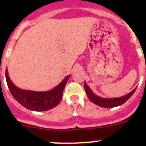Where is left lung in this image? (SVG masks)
Returning <instances> with one entry per match:
<instances>
[{"label": "left lung", "mask_w": 146, "mask_h": 146, "mask_svg": "<svg viewBox=\"0 0 146 146\" xmlns=\"http://www.w3.org/2000/svg\"><path fill=\"white\" fill-rule=\"evenodd\" d=\"M84 88L85 91H86V94H87L88 99L94 103L95 104L98 105L102 108H112L114 107L120 106L121 104H123V103L126 102L130 97H131L133 94L135 93V90L137 88H135L133 91H131V92L129 93L128 94H126L125 96H121V97L118 98H102L100 96H98L97 95L94 94L91 90V88H89V86L86 84V82H85L84 83Z\"/></svg>", "instance_id": "1"}]
</instances>
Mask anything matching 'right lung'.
Wrapping results in <instances>:
<instances>
[{
    "label": "right lung",
    "mask_w": 146,
    "mask_h": 146,
    "mask_svg": "<svg viewBox=\"0 0 146 146\" xmlns=\"http://www.w3.org/2000/svg\"><path fill=\"white\" fill-rule=\"evenodd\" d=\"M70 75L64 78L60 84L49 91H36L22 90L17 87L10 80L6 69V79L8 87L13 97L21 105L33 111H46L55 108L59 104L62 99L64 88Z\"/></svg>",
    "instance_id": "add662e5"
}]
</instances>
